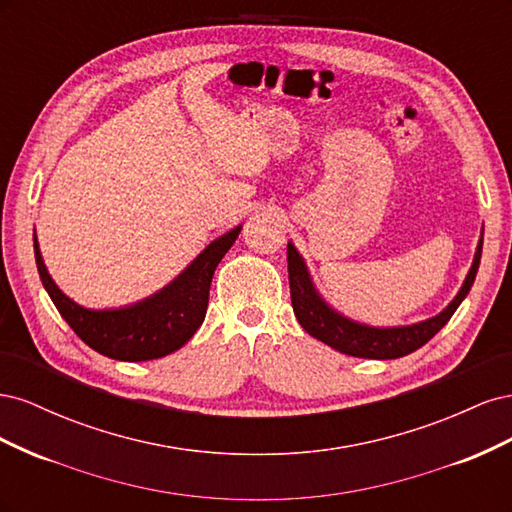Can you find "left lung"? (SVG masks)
<instances>
[{"instance_id": "8db88e82", "label": "left lung", "mask_w": 512, "mask_h": 512, "mask_svg": "<svg viewBox=\"0 0 512 512\" xmlns=\"http://www.w3.org/2000/svg\"><path fill=\"white\" fill-rule=\"evenodd\" d=\"M480 254H483V237L478 241L474 262L466 275V282H463L457 297L448 303L446 309H442L438 316L410 324V327L382 329L369 327V324L354 322L342 314H337L314 288V282L307 273L301 254L294 250L292 243H288V282L294 316H297L299 324L309 335L339 352L359 356V359H399V356H406L425 346L429 339L451 320L455 309L461 305L463 299H466V294L470 292L476 280Z\"/></svg>"}]
</instances>
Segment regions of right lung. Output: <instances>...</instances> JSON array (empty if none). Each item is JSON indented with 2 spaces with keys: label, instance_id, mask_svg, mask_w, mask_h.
<instances>
[{
  "label": "right lung",
  "instance_id": "add662e5",
  "mask_svg": "<svg viewBox=\"0 0 512 512\" xmlns=\"http://www.w3.org/2000/svg\"><path fill=\"white\" fill-rule=\"evenodd\" d=\"M241 226L211 241L192 265L149 299L119 309H87L76 305L57 288L44 267L34 235L36 265L42 286L49 292L57 312L83 342L115 361H151L188 344L203 324L209 303V288L215 267L239 237Z\"/></svg>",
  "mask_w": 512,
  "mask_h": 512
}]
</instances>
